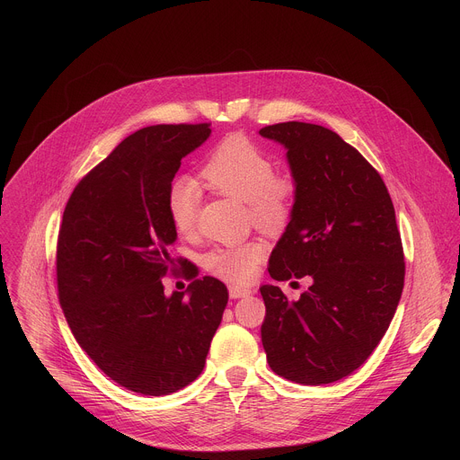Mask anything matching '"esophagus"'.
I'll return each mask as SVG.
<instances>
[{
	"instance_id": "obj_1",
	"label": "esophagus",
	"mask_w": 460,
	"mask_h": 460,
	"mask_svg": "<svg viewBox=\"0 0 460 460\" xmlns=\"http://www.w3.org/2000/svg\"><path fill=\"white\" fill-rule=\"evenodd\" d=\"M252 291L249 288H242V286H229V295L231 298H245L249 296Z\"/></svg>"
}]
</instances>
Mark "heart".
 <instances>
[{
	"mask_svg": "<svg viewBox=\"0 0 460 460\" xmlns=\"http://www.w3.org/2000/svg\"><path fill=\"white\" fill-rule=\"evenodd\" d=\"M275 171V162L264 149L243 135H229L209 151L199 176L209 190L245 202L252 226L280 233L293 217L296 181L293 176ZM200 200L202 190L194 180L176 178L171 181L165 208L176 233L183 236L194 233ZM266 252V243L258 238L217 245L204 254V268L226 282L247 284L254 279Z\"/></svg>",
	"mask_w": 460,
	"mask_h": 460,
	"instance_id": "b5f03b06",
	"label": "heart"
}]
</instances>
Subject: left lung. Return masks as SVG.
<instances>
[{
	"label": "left lung",
	"mask_w": 460,
	"mask_h": 460,
	"mask_svg": "<svg viewBox=\"0 0 460 460\" xmlns=\"http://www.w3.org/2000/svg\"><path fill=\"white\" fill-rule=\"evenodd\" d=\"M260 135L288 147L296 181L270 275L311 280L295 302L279 286L260 288L261 344L277 375L332 384L369 358L397 311L406 261L395 208L378 171L332 128L284 121Z\"/></svg>",
	"instance_id": "obj_1"
}]
</instances>
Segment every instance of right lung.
Segmentation results:
<instances>
[{
	"instance_id": "1",
	"label": "right lung",
	"mask_w": 460,
	"mask_h": 460,
	"mask_svg": "<svg viewBox=\"0 0 460 460\" xmlns=\"http://www.w3.org/2000/svg\"><path fill=\"white\" fill-rule=\"evenodd\" d=\"M211 123H162L127 137L75 187L56 245L58 298L80 348L121 387L162 397L204 371L227 288L171 256L165 196ZM188 295L163 293L175 264ZM175 275V274H174Z\"/></svg>"
}]
</instances>
